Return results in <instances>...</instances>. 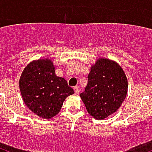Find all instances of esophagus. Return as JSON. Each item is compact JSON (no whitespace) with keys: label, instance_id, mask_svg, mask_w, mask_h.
Here are the masks:
<instances>
[{"label":"esophagus","instance_id":"obj_1","mask_svg":"<svg viewBox=\"0 0 152 152\" xmlns=\"http://www.w3.org/2000/svg\"><path fill=\"white\" fill-rule=\"evenodd\" d=\"M74 91H75V94L76 95H79L80 94V88H78L77 87H75V88H73Z\"/></svg>","mask_w":152,"mask_h":152}]
</instances>
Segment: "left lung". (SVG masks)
<instances>
[{
  "label": "left lung",
  "mask_w": 152,
  "mask_h": 152,
  "mask_svg": "<svg viewBox=\"0 0 152 152\" xmlns=\"http://www.w3.org/2000/svg\"><path fill=\"white\" fill-rule=\"evenodd\" d=\"M128 79L120 64L100 57L91 67L88 84L80 98L88 113L102 120L115 113L125 99Z\"/></svg>",
  "instance_id": "left-lung-1"
}]
</instances>
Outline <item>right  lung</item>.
Masks as SVG:
<instances>
[{"instance_id":"obj_1","label":"right lung","mask_w":152,"mask_h":152,"mask_svg":"<svg viewBox=\"0 0 152 152\" xmlns=\"http://www.w3.org/2000/svg\"><path fill=\"white\" fill-rule=\"evenodd\" d=\"M20 90L26 106L43 119L57 115L65 99L74 94L64 78L56 76L53 62L49 58L34 60L25 67Z\"/></svg>"}]
</instances>
